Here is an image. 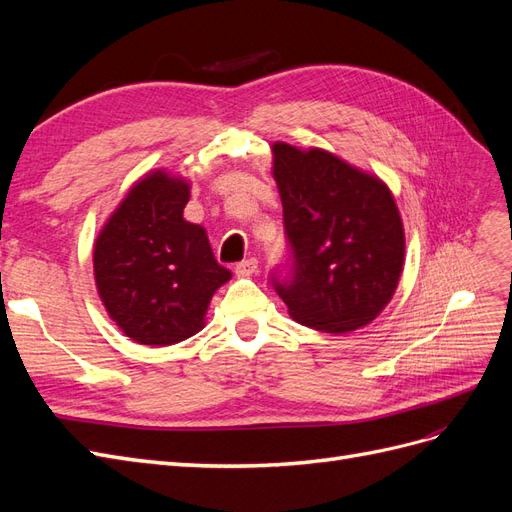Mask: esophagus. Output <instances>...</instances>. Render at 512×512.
Instances as JSON below:
<instances>
[{
	"label": "esophagus",
	"instance_id": "34e87169",
	"mask_svg": "<svg viewBox=\"0 0 512 512\" xmlns=\"http://www.w3.org/2000/svg\"><path fill=\"white\" fill-rule=\"evenodd\" d=\"M256 271H258V260H256V258L241 260L239 265L235 267V273H237L239 277H250V275H254Z\"/></svg>",
	"mask_w": 512,
	"mask_h": 512
}]
</instances>
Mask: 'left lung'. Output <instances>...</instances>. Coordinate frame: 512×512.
<instances>
[{
    "label": "left lung",
    "instance_id": "left-lung-1",
    "mask_svg": "<svg viewBox=\"0 0 512 512\" xmlns=\"http://www.w3.org/2000/svg\"><path fill=\"white\" fill-rule=\"evenodd\" d=\"M273 179L292 247L273 286L303 327L344 335L376 320L406 260L404 222L380 177L318 147L273 143Z\"/></svg>",
    "mask_w": 512,
    "mask_h": 512
}]
</instances>
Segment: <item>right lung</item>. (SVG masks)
Listing matches in <instances>:
<instances>
[{"label": "right lung", "mask_w": 512, "mask_h": 512, "mask_svg": "<svg viewBox=\"0 0 512 512\" xmlns=\"http://www.w3.org/2000/svg\"><path fill=\"white\" fill-rule=\"evenodd\" d=\"M190 181L151 170L138 179L94 243L96 288L123 335L173 346L205 327L207 307L230 271L215 260L207 230L183 218Z\"/></svg>", "instance_id": "add662e5"}]
</instances>
